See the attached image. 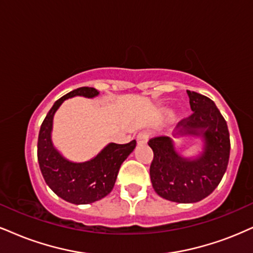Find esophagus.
Masks as SVG:
<instances>
[{
    "label": "esophagus",
    "mask_w": 253,
    "mask_h": 253,
    "mask_svg": "<svg viewBox=\"0 0 253 253\" xmlns=\"http://www.w3.org/2000/svg\"><path fill=\"white\" fill-rule=\"evenodd\" d=\"M149 137H150V135H149V132H146V131L139 132L138 136H137V143H138L139 145L145 144V143L149 141Z\"/></svg>",
    "instance_id": "34e87169"
}]
</instances>
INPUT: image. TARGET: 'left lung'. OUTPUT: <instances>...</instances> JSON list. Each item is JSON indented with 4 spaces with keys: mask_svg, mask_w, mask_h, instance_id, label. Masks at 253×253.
I'll return each mask as SVG.
<instances>
[{
    "mask_svg": "<svg viewBox=\"0 0 253 253\" xmlns=\"http://www.w3.org/2000/svg\"><path fill=\"white\" fill-rule=\"evenodd\" d=\"M186 91L193 112L179 122L177 133L202 135L203 155L193 161L182 158L170 137H155L148 142L154 151L152 186L161 197L177 203H196L208 197L222 180L230 157L229 129L216 104L207 96Z\"/></svg>",
    "mask_w": 253,
    "mask_h": 253,
    "instance_id": "8db88e82",
    "label": "left lung"
}]
</instances>
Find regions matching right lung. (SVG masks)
Segmentation results:
<instances>
[{
    "mask_svg": "<svg viewBox=\"0 0 253 253\" xmlns=\"http://www.w3.org/2000/svg\"><path fill=\"white\" fill-rule=\"evenodd\" d=\"M95 88L82 86L68 92L55 102L41 126L37 141V160L45 183L58 197L73 204H89L109 195L116 182L122 163L133 151L136 141L126 144L110 143L91 161L73 163L56 151L50 132L52 117L67 98L74 96L95 97Z\"/></svg>",
    "mask_w": 253,
    "mask_h": 253,
    "instance_id": "obj_1",
    "label": "right lung"
}]
</instances>
